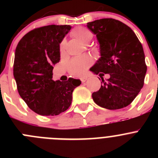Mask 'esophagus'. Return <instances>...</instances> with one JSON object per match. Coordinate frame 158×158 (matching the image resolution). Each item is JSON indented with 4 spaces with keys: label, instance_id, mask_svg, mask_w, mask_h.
Segmentation results:
<instances>
[{
    "label": "esophagus",
    "instance_id": "obj_1",
    "mask_svg": "<svg viewBox=\"0 0 158 158\" xmlns=\"http://www.w3.org/2000/svg\"><path fill=\"white\" fill-rule=\"evenodd\" d=\"M81 81L82 83H85V82L86 81H87V78H85V77H82V78H81Z\"/></svg>",
    "mask_w": 158,
    "mask_h": 158
}]
</instances>
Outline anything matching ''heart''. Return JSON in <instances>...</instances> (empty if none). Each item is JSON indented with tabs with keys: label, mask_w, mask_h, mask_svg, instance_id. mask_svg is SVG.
<instances>
[{
	"label": "heart",
	"mask_w": 158,
	"mask_h": 158,
	"mask_svg": "<svg viewBox=\"0 0 158 158\" xmlns=\"http://www.w3.org/2000/svg\"><path fill=\"white\" fill-rule=\"evenodd\" d=\"M75 39L82 43H89L93 38V34L85 27H78L71 32ZM64 45L61 46V51H63ZM90 65V59L88 57H80L73 58L68 64V70L73 76L81 77L85 74L86 69Z\"/></svg>",
	"instance_id": "b5f03b06"
}]
</instances>
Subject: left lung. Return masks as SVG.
<instances>
[{
    "mask_svg": "<svg viewBox=\"0 0 158 158\" xmlns=\"http://www.w3.org/2000/svg\"><path fill=\"white\" fill-rule=\"evenodd\" d=\"M87 27L96 35L100 53L90 71L100 75L104 83L93 93V100L106 109L127 107L144 85L147 67L142 44L132 29L117 19H96ZM104 73L110 75L107 82L102 77Z\"/></svg>",
    "mask_w": 158,
    "mask_h": 158,
    "instance_id": "1",
    "label": "left lung"
}]
</instances>
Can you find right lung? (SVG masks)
I'll return each mask as SVG.
<instances>
[{
  "mask_svg": "<svg viewBox=\"0 0 158 158\" xmlns=\"http://www.w3.org/2000/svg\"><path fill=\"white\" fill-rule=\"evenodd\" d=\"M69 25H48L31 31L15 52L13 76L18 93L30 109L41 115H58L70 106L79 79L52 80L54 65L60 60V43Z\"/></svg>",
  "mask_w": 158,
  "mask_h": 158,
  "instance_id": "right-lung-1",
  "label": "right lung"
}]
</instances>
